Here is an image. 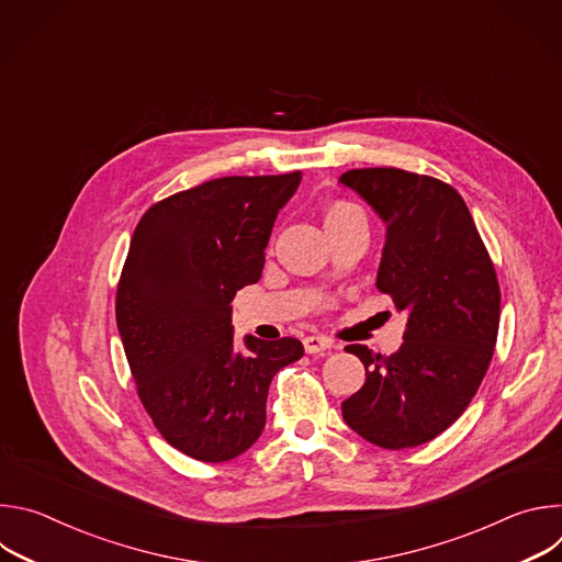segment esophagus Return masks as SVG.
<instances>
[{
    "label": "esophagus",
    "instance_id": "obj_1",
    "mask_svg": "<svg viewBox=\"0 0 562 562\" xmlns=\"http://www.w3.org/2000/svg\"><path fill=\"white\" fill-rule=\"evenodd\" d=\"M304 349L306 353H319V351H329L334 349V342L323 336H306L304 338Z\"/></svg>",
    "mask_w": 562,
    "mask_h": 562
}]
</instances>
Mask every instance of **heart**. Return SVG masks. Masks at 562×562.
I'll return each instance as SVG.
<instances>
[{"instance_id":"1","label":"heart","mask_w":562,"mask_h":562,"mask_svg":"<svg viewBox=\"0 0 562 562\" xmlns=\"http://www.w3.org/2000/svg\"><path fill=\"white\" fill-rule=\"evenodd\" d=\"M347 211H353V206H351V204H334V206L329 209L327 217H331V215H340V213H347Z\"/></svg>"}]
</instances>
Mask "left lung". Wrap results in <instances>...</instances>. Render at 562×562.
<instances>
[{"instance_id":"8db88e82","label":"left lung","mask_w":562,"mask_h":562,"mask_svg":"<svg viewBox=\"0 0 562 562\" xmlns=\"http://www.w3.org/2000/svg\"><path fill=\"white\" fill-rule=\"evenodd\" d=\"M340 182L384 222L375 286L407 313L395 353L347 347L367 380L342 418L382 449L418 447L460 418L487 373L501 323L496 269L453 187L386 167L353 169Z\"/></svg>"}]
</instances>
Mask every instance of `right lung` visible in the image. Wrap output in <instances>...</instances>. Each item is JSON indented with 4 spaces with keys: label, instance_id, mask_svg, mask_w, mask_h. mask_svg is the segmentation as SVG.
Segmentation results:
<instances>
[{
    "label": "right lung",
    "instance_id": "add662e5",
    "mask_svg": "<svg viewBox=\"0 0 562 562\" xmlns=\"http://www.w3.org/2000/svg\"><path fill=\"white\" fill-rule=\"evenodd\" d=\"M302 173L231 176L153 204L135 226L115 317L137 395L169 445L202 462L245 453L295 338L235 342L231 302L260 280L278 211Z\"/></svg>",
    "mask_w": 562,
    "mask_h": 562
}]
</instances>
